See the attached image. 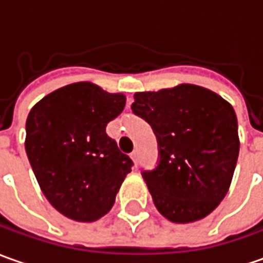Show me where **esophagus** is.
<instances>
[{
	"label": "esophagus",
	"instance_id": "obj_1",
	"mask_svg": "<svg viewBox=\"0 0 263 263\" xmlns=\"http://www.w3.org/2000/svg\"><path fill=\"white\" fill-rule=\"evenodd\" d=\"M131 158L134 160V162H135V165L138 167V151H134V153H131Z\"/></svg>",
	"mask_w": 263,
	"mask_h": 263
}]
</instances>
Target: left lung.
Instances as JSON below:
<instances>
[{
    "mask_svg": "<svg viewBox=\"0 0 263 263\" xmlns=\"http://www.w3.org/2000/svg\"><path fill=\"white\" fill-rule=\"evenodd\" d=\"M132 112L151 125L158 164L142 171L158 212L174 223L206 217L229 190L239 155L236 114L209 89L178 85L134 95Z\"/></svg>",
    "mask_w": 263,
    "mask_h": 263,
    "instance_id": "left-lung-1",
    "label": "left lung"
}]
</instances>
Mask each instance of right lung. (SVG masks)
<instances>
[{
    "label": "right lung",
    "mask_w": 263,
    "mask_h": 263,
    "mask_svg": "<svg viewBox=\"0 0 263 263\" xmlns=\"http://www.w3.org/2000/svg\"><path fill=\"white\" fill-rule=\"evenodd\" d=\"M125 102L122 93L79 82L44 96L27 117L26 153L34 176L50 204L69 219H101L131 173L132 160L106 134Z\"/></svg>",
    "instance_id": "add662e5"
}]
</instances>
